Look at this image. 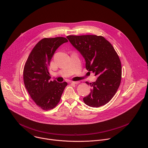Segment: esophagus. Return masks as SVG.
Returning <instances> with one entry per match:
<instances>
[{
	"label": "esophagus",
	"mask_w": 148,
	"mask_h": 148,
	"mask_svg": "<svg viewBox=\"0 0 148 148\" xmlns=\"http://www.w3.org/2000/svg\"><path fill=\"white\" fill-rule=\"evenodd\" d=\"M79 82H80L79 81H72V82H71L72 84H79Z\"/></svg>",
	"instance_id": "esophagus-1"
}]
</instances>
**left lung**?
Listing matches in <instances>:
<instances>
[{"instance_id":"1","label":"left lung","mask_w":148,"mask_h":148,"mask_svg":"<svg viewBox=\"0 0 148 148\" xmlns=\"http://www.w3.org/2000/svg\"><path fill=\"white\" fill-rule=\"evenodd\" d=\"M67 38L85 59L86 69L98 77L92 83L86 82L92 88L90 94L83 98L84 103L94 108L107 103L121 81V63L114 48L101 36H68Z\"/></svg>"}]
</instances>
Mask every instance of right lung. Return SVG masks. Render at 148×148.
Masks as SVG:
<instances>
[{"label":"right lung","instance_id":"1","mask_svg":"<svg viewBox=\"0 0 148 148\" xmlns=\"http://www.w3.org/2000/svg\"><path fill=\"white\" fill-rule=\"evenodd\" d=\"M68 40L65 37L45 38L33 49L25 64L23 81L32 99L43 110L54 108L67 86L66 82L50 81L49 66L56 50Z\"/></svg>","mask_w":148,"mask_h":148}]
</instances>
